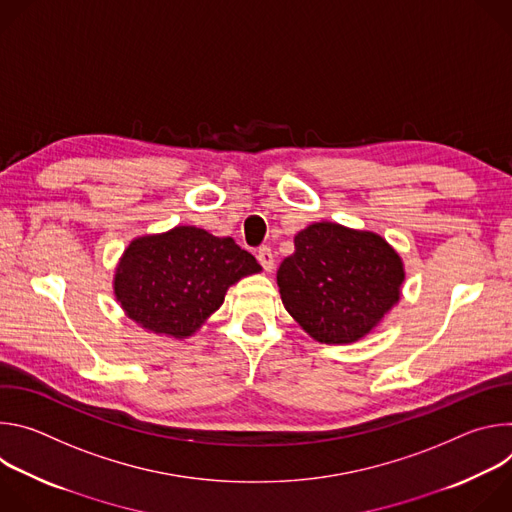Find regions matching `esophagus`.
Masks as SVG:
<instances>
[{
  "mask_svg": "<svg viewBox=\"0 0 512 512\" xmlns=\"http://www.w3.org/2000/svg\"><path fill=\"white\" fill-rule=\"evenodd\" d=\"M257 261L261 263V267H263L265 271H271V269H273V253H271V247H267V245L259 247V251H257Z\"/></svg>",
  "mask_w": 512,
  "mask_h": 512,
  "instance_id": "34e87169",
  "label": "esophagus"
}]
</instances>
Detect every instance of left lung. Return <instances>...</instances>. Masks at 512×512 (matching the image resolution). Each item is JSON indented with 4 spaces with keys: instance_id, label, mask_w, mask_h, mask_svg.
<instances>
[{
    "instance_id": "8db88e82",
    "label": "left lung",
    "mask_w": 512,
    "mask_h": 512,
    "mask_svg": "<svg viewBox=\"0 0 512 512\" xmlns=\"http://www.w3.org/2000/svg\"><path fill=\"white\" fill-rule=\"evenodd\" d=\"M277 269L285 310L318 342L348 344L369 334L397 304L401 257L385 239L316 223L294 239Z\"/></svg>"
}]
</instances>
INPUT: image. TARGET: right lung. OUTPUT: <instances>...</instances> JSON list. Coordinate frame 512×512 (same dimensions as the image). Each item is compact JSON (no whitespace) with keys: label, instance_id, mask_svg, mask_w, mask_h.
<instances>
[{"label":"right lung","instance_id":"add662e5","mask_svg":"<svg viewBox=\"0 0 512 512\" xmlns=\"http://www.w3.org/2000/svg\"><path fill=\"white\" fill-rule=\"evenodd\" d=\"M257 271L255 257L231 237L176 227L127 247L115 273V296L143 328L186 338L221 308L235 281Z\"/></svg>","mask_w":512,"mask_h":512}]
</instances>
